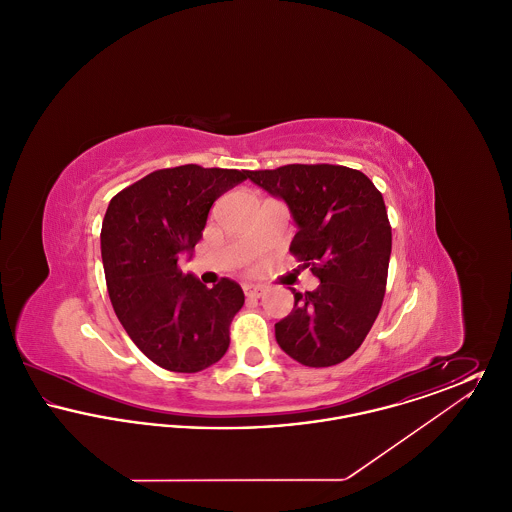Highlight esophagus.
I'll list each match as a JSON object with an SVG mask.
<instances>
[{"label": "esophagus", "mask_w": 512, "mask_h": 512, "mask_svg": "<svg viewBox=\"0 0 512 512\" xmlns=\"http://www.w3.org/2000/svg\"><path fill=\"white\" fill-rule=\"evenodd\" d=\"M265 292H267L265 286H257V284H245L244 286V293L247 297H261Z\"/></svg>", "instance_id": "obj_1"}]
</instances>
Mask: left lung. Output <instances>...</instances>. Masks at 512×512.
<instances>
[{"mask_svg": "<svg viewBox=\"0 0 512 512\" xmlns=\"http://www.w3.org/2000/svg\"><path fill=\"white\" fill-rule=\"evenodd\" d=\"M247 178L288 203L299 226L290 253L320 280L313 292L292 290L293 311L274 324L276 341L301 365H338L361 347L384 301V197L366 174L341 165H284Z\"/></svg>", "mask_w": 512, "mask_h": 512, "instance_id": "1", "label": "left lung"}]
</instances>
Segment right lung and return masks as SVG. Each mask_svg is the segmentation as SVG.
<instances>
[{"mask_svg": "<svg viewBox=\"0 0 512 512\" xmlns=\"http://www.w3.org/2000/svg\"><path fill=\"white\" fill-rule=\"evenodd\" d=\"M249 171L182 165L144 176L115 195L101 224V259L115 315L149 361L171 372L219 363L244 307L240 284L213 288L178 261L203 236L209 209Z\"/></svg>", "mask_w": 512, "mask_h": 512, "instance_id": "right-lung-1", "label": "right lung"}]
</instances>
